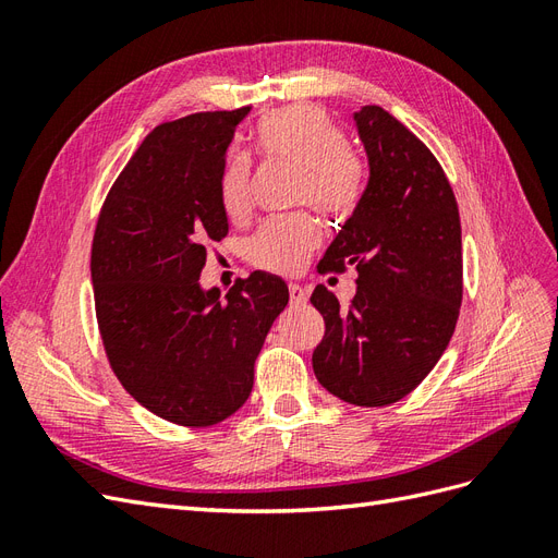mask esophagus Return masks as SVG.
Wrapping results in <instances>:
<instances>
[{
  "instance_id": "obj_1",
  "label": "esophagus",
  "mask_w": 558,
  "mask_h": 558,
  "mask_svg": "<svg viewBox=\"0 0 558 558\" xmlns=\"http://www.w3.org/2000/svg\"><path fill=\"white\" fill-rule=\"evenodd\" d=\"M289 295H291V305H302L307 300V291L298 283H289Z\"/></svg>"
}]
</instances>
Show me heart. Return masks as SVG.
Listing matches in <instances>:
<instances>
[{
  "mask_svg": "<svg viewBox=\"0 0 558 558\" xmlns=\"http://www.w3.org/2000/svg\"><path fill=\"white\" fill-rule=\"evenodd\" d=\"M256 144L267 160L300 170L298 205H310L330 218H347L361 205L365 193V162L347 146L342 128L330 113L314 105L283 107L260 118ZM221 207L232 223L251 214V160L232 154L221 174ZM320 244L314 218L263 226L248 242V260L277 275H298Z\"/></svg>",
  "mask_w": 558,
  "mask_h": 558,
  "instance_id": "heart-1",
  "label": "heart"
}]
</instances>
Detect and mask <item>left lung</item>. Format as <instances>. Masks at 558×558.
Wrapping results in <instances>:
<instances>
[{
    "mask_svg": "<svg viewBox=\"0 0 558 558\" xmlns=\"http://www.w3.org/2000/svg\"><path fill=\"white\" fill-rule=\"evenodd\" d=\"M353 121L369 181L318 269L356 267L359 289L349 310L326 286L314 289L326 335L312 365L332 396L384 408L412 393L451 340L463 298L461 218L442 165L414 132L377 105Z\"/></svg>",
    "mask_w": 558,
    "mask_h": 558,
    "instance_id": "1",
    "label": "left lung"
}]
</instances>
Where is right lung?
<instances>
[{"label":"right lung","mask_w":558,"mask_h":558,"mask_svg":"<svg viewBox=\"0 0 558 558\" xmlns=\"http://www.w3.org/2000/svg\"><path fill=\"white\" fill-rule=\"evenodd\" d=\"M251 107L158 125L97 218L90 275L109 365L148 412L205 428L238 412L289 286L267 272L202 291L207 246L228 234L221 174Z\"/></svg>","instance_id":"obj_1"}]
</instances>
